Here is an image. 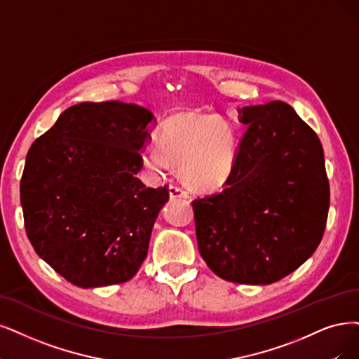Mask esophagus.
I'll use <instances>...</instances> for the list:
<instances>
[{
	"mask_svg": "<svg viewBox=\"0 0 359 359\" xmlns=\"http://www.w3.org/2000/svg\"><path fill=\"white\" fill-rule=\"evenodd\" d=\"M170 196L171 198H188L189 192L182 187H177V184H171V187H170Z\"/></svg>",
	"mask_w": 359,
	"mask_h": 359,
	"instance_id": "34e87169",
	"label": "esophagus"
}]
</instances>
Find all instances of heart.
I'll list each match as a JSON object with an SVG mask.
<instances>
[{"mask_svg":"<svg viewBox=\"0 0 359 359\" xmlns=\"http://www.w3.org/2000/svg\"><path fill=\"white\" fill-rule=\"evenodd\" d=\"M156 146L142 152L146 168L163 175L176 164L189 184L210 189L232 175L238 139L232 123L217 114L179 112L164 119Z\"/></svg>","mask_w":359,"mask_h":359,"instance_id":"1","label":"heart"}]
</instances>
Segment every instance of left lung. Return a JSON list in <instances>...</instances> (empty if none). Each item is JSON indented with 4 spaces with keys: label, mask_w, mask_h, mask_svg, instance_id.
Masks as SVG:
<instances>
[{
    "label": "left lung",
    "mask_w": 359,
    "mask_h": 359,
    "mask_svg": "<svg viewBox=\"0 0 359 359\" xmlns=\"http://www.w3.org/2000/svg\"><path fill=\"white\" fill-rule=\"evenodd\" d=\"M248 124L223 189L192 201L198 250L222 280L272 284L320 245L330 184L323 144L290 104L243 108Z\"/></svg>",
    "instance_id": "left-lung-1"
}]
</instances>
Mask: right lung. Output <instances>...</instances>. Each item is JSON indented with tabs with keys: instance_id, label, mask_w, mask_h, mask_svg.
I'll use <instances>...</instances> for the list:
<instances>
[{
	"instance_id": "right-lung-1",
	"label": "right lung",
	"mask_w": 359,
	"mask_h": 359,
	"mask_svg": "<svg viewBox=\"0 0 359 359\" xmlns=\"http://www.w3.org/2000/svg\"><path fill=\"white\" fill-rule=\"evenodd\" d=\"M154 115L116 100L60 114L26 155L20 204L36 255L81 288L130 281L148 255L168 184L146 188L140 151Z\"/></svg>"
}]
</instances>
